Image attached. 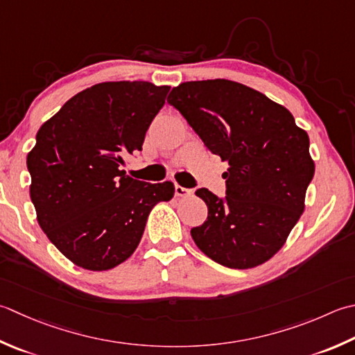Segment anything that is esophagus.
Returning a JSON list of instances; mask_svg holds the SVG:
<instances>
[{"mask_svg":"<svg viewBox=\"0 0 355 355\" xmlns=\"http://www.w3.org/2000/svg\"><path fill=\"white\" fill-rule=\"evenodd\" d=\"M175 196L177 197H189L191 196V189H186V187L175 184Z\"/></svg>","mask_w":355,"mask_h":355,"instance_id":"obj_1","label":"esophagus"}]
</instances>
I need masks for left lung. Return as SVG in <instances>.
Segmentation results:
<instances>
[{
  "label": "left lung",
  "instance_id": "left-lung-1",
  "mask_svg": "<svg viewBox=\"0 0 355 355\" xmlns=\"http://www.w3.org/2000/svg\"><path fill=\"white\" fill-rule=\"evenodd\" d=\"M168 103L229 164L225 198L196 192L207 206V220L191 229L196 245L226 268L268 261L304 211L315 171L306 130L282 104L231 80L182 83Z\"/></svg>",
  "mask_w": 355,
  "mask_h": 355
}]
</instances>
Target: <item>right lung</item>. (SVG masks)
<instances>
[{
    "label": "right lung",
    "instance_id": "right-lung-1",
    "mask_svg": "<svg viewBox=\"0 0 355 355\" xmlns=\"http://www.w3.org/2000/svg\"><path fill=\"white\" fill-rule=\"evenodd\" d=\"M169 86L107 81L81 90L40 128L27 154L38 225L76 266L107 270L134 254L149 214L169 201L171 182L126 175Z\"/></svg>",
    "mask_w": 355,
    "mask_h": 355
}]
</instances>
